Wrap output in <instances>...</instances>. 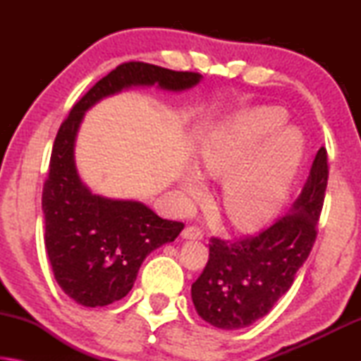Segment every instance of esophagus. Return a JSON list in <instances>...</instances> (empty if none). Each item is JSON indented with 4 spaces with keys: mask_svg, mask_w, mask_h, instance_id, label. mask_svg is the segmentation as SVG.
<instances>
[{
    "mask_svg": "<svg viewBox=\"0 0 361 361\" xmlns=\"http://www.w3.org/2000/svg\"><path fill=\"white\" fill-rule=\"evenodd\" d=\"M183 239H189V240H200L204 239V231L199 226H188L185 231L181 232Z\"/></svg>",
    "mask_w": 361,
    "mask_h": 361,
    "instance_id": "obj_1",
    "label": "esophagus"
}]
</instances>
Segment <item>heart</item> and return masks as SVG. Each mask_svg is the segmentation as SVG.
<instances>
[{
	"label": "heart",
	"instance_id": "obj_1",
	"mask_svg": "<svg viewBox=\"0 0 361 361\" xmlns=\"http://www.w3.org/2000/svg\"><path fill=\"white\" fill-rule=\"evenodd\" d=\"M285 118L280 108L253 109L210 133L200 146L199 173L215 178L228 175L223 189L224 209L242 229L259 228L276 213L301 161L302 140L299 132L291 127L275 130L283 124ZM271 131L273 135L240 166L241 159ZM185 189L192 197L202 194V185L195 175L188 176Z\"/></svg>",
	"mask_w": 361,
	"mask_h": 361
}]
</instances>
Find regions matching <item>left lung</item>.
Instances as JSON below:
<instances>
[{
    "label": "left lung",
    "instance_id": "obj_1",
    "mask_svg": "<svg viewBox=\"0 0 361 361\" xmlns=\"http://www.w3.org/2000/svg\"><path fill=\"white\" fill-rule=\"evenodd\" d=\"M328 173L322 146L286 215L258 234L231 240L212 237L209 261L191 286L195 310L207 323L221 329L250 326L290 290L317 239Z\"/></svg>",
    "mask_w": 361,
    "mask_h": 361
}]
</instances>
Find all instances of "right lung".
<instances>
[{
    "label": "right lung",
    "instance_id": "obj_1",
    "mask_svg": "<svg viewBox=\"0 0 361 361\" xmlns=\"http://www.w3.org/2000/svg\"><path fill=\"white\" fill-rule=\"evenodd\" d=\"M199 73L175 71L145 62H126L90 87L62 122L52 146L42 186L44 243L60 288L85 307H102L124 298L152 250L173 242L185 228L132 200L94 195L79 180L75 138L84 111L106 95L132 84L169 90L192 87Z\"/></svg>",
    "mask_w": 361,
    "mask_h": 361
}]
</instances>
